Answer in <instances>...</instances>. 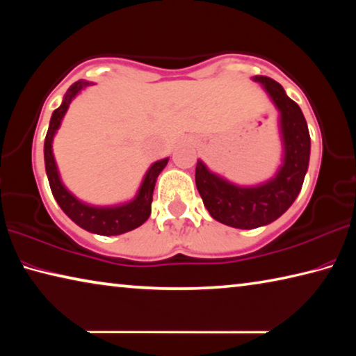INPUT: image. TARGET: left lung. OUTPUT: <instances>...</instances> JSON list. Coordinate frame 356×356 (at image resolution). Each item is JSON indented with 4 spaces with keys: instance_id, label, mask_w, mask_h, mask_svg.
<instances>
[{
    "instance_id": "1",
    "label": "left lung",
    "mask_w": 356,
    "mask_h": 356,
    "mask_svg": "<svg viewBox=\"0 0 356 356\" xmlns=\"http://www.w3.org/2000/svg\"><path fill=\"white\" fill-rule=\"evenodd\" d=\"M278 110L281 165L272 177L256 185H238L209 170L197 160L195 180L204 206L216 221L237 229L270 225L297 200L308 172L311 138L300 106L287 97L284 88L268 76H252Z\"/></svg>"
}]
</instances>
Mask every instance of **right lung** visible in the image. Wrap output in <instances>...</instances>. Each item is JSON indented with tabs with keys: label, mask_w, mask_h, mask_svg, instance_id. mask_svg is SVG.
<instances>
[{
	"label": "right lung",
	"mask_w": 356,
	"mask_h": 356,
	"mask_svg": "<svg viewBox=\"0 0 356 356\" xmlns=\"http://www.w3.org/2000/svg\"><path fill=\"white\" fill-rule=\"evenodd\" d=\"M94 83L80 80L72 84L65 92L63 104L56 108L51 114L50 125H48V131L45 136L44 144V160H45V171L48 177V184L53 196H55L59 207L63 212L69 216V218L83 227L84 231L99 234V236H119V234H125L134 229L140 227L144 221L149 218L150 215V204H152V195L155 188V182L159 174L165 170L168 165L166 159L156 160L149 166L143 177V182L138 188L134 200L127 202L114 204V206H92L88 204L72 193L67 186L64 185L61 174H59L55 154H53V140H55L56 131L61 127V122L67 113L69 106L78 94L88 86H92Z\"/></svg>",
	"instance_id": "right-lung-1"
}]
</instances>
